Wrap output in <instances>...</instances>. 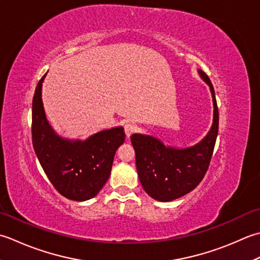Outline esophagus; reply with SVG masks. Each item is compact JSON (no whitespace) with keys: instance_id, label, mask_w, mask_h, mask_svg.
<instances>
[{"instance_id":"esophagus-1","label":"esophagus","mask_w":260,"mask_h":260,"mask_svg":"<svg viewBox=\"0 0 260 260\" xmlns=\"http://www.w3.org/2000/svg\"><path fill=\"white\" fill-rule=\"evenodd\" d=\"M136 131V125L134 123H125L124 124V132L126 137H130Z\"/></svg>"}]
</instances>
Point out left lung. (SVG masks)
Returning a JSON list of instances; mask_svg holds the SVG:
<instances>
[{
  "label": "left lung",
  "instance_id": "1",
  "mask_svg": "<svg viewBox=\"0 0 260 260\" xmlns=\"http://www.w3.org/2000/svg\"><path fill=\"white\" fill-rule=\"evenodd\" d=\"M208 84L213 101V123L197 145L187 148L165 146L157 138L134 134L131 144L136 151V165L142 187L153 200L171 202L189 193L208 171L219 130V111L209 76L198 71Z\"/></svg>",
  "mask_w": 260,
  "mask_h": 260
}]
</instances>
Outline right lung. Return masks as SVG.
<instances>
[{
    "label": "right lung",
    "instance_id": "add662e5",
    "mask_svg": "<svg viewBox=\"0 0 260 260\" xmlns=\"http://www.w3.org/2000/svg\"><path fill=\"white\" fill-rule=\"evenodd\" d=\"M45 74L32 100V144L40 165L54 187L73 201L96 197L110 177L113 158L123 144L122 126L102 130L86 140L58 136L46 118L41 99Z\"/></svg>",
    "mask_w": 260,
    "mask_h": 260
}]
</instances>
